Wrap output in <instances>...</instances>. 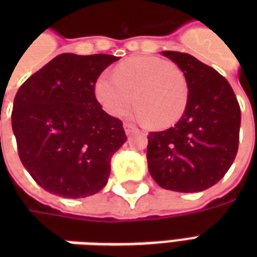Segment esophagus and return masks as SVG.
<instances>
[{
  "mask_svg": "<svg viewBox=\"0 0 257 257\" xmlns=\"http://www.w3.org/2000/svg\"><path fill=\"white\" fill-rule=\"evenodd\" d=\"M123 129H125V134L128 135H132L134 134V132H136V131H138V128H136V126H135L134 123H129V122H125L123 123Z\"/></svg>",
  "mask_w": 257,
  "mask_h": 257,
  "instance_id": "1",
  "label": "esophagus"
}]
</instances>
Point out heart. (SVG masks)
Segmentation results:
<instances>
[{
  "instance_id": "b5f03b06",
  "label": "heart",
  "mask_w": 257,
  "mask_h": 257,
  "mask_svg": "<svg viewBox=\"0 0 257 257\" xmlns=\"http://www.w3.org/2000/svg\"><path fill=\"white\" fill-rule=\"evenodd\" d=\"M95 96L112 117H123L131 107L156 129L173 126L183 117L189 103L184 74L165 59L140 56L118 64L114 75L101 74L95 82Z\"/></svg>"
}]
</instances>
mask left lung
I'll list each match as a JSON object with an SVG mask.
<instances>
[{
	"mask_svg": "<svg viewBox=\"0 0 257 257\" xmlns=\"http://www.w3.org/2000/svg\"><path fill=\"white\" fill-rule=\"evenodd\" d=\"M189 85V103L175 126L150 132L147 164L157 184L179 193L212 187L231 167L239 142L241 110L223 75L189 53L164 51Z\"/></svg>",
	"mask_w": 257,
	"mask_h": 257,
	"instance_id": "left-lung-1",
	"label": "left lung"
}]
</instances>
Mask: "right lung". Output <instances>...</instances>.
<instances>
[{
    "instance_id": "add662e5",
    "label": "right lung",
    "mask_w": 257,
    "mask_h": 257,
    "mask_svg": "<svg viewBox=\"0 0 257 257\" xmlns=\"http://www.w3.org/2000/svg\"><path fill=\"white\" fill-rule=\"evenodd\" d=\"M118 59L62 53L15 96L12 129L20 161L51 194L81 198L106 186L112 154L126 135L96 100L95 82Z\"/></svg>"
}]
</instances>
